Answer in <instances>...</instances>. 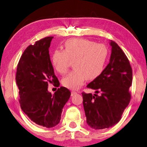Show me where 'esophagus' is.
Masks as SVG:
<instances>
[{
    "instance_id": "1",
    "label": "esophagus",
    "mask_w": 147,
    "mask_h": 147,
    "mask_svg": "<svg viewBox=\"0 0 147 147\" xmlns=\"http://www.w3.org/2000/svg\"><path fill=\"white\" fill-rule=\"evenodd\" d=\"M75 94H76V92H74V91H72L71 92V96H74V95Z\"/></svg>"
}]
</instances>
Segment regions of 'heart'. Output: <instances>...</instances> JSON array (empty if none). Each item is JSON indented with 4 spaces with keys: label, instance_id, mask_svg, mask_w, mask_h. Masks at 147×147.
<instances>
[{
    "label": "heart",
    "instance_id": "b5f03b06",
    "mask_svg": "<svg viewBox=\"0 0 147 147\" xmlns=\"http://www.w3.org/2000/svg\"><path fill=\"white\" fill-rule=\"evenodd\" d=\"M109 51L102 44L85 38H71L64 44V51L55 50L51 56L54 69L60 74L69 69L70 61H73L74 69L62 80L65 87L76 90L85 79L93 80L102 73Z\"/></svg>",
    "mask_w": 147,
    "mask_h": 147
}]
</instances>
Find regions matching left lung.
I'll list each match as a JSON object with an SVG mask.
<instances>
[{
    "label": "left lung",
    "instance_id": "obj_1",
    "mask_svg": "<svg viewBox=\"0 0 147 147\" xmlns=\"http://www.w3.org/2000/svg\"><path fill=\"white\" fill-rule=\"evenodd\" d=\"M109 44L111 55L109 65L86 86L94 90L95 94L82 93L86 123L96 130L107 129L119 123L131 100L129 90L133 71L129 59L115 42L111 40Z\"/></svg>",
    "mask_w": 147,
    "mask_h": 147
}]
</instances>
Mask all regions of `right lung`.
Returning a JSON list of instances; mask_svg holds the SVG:
<instances>
[{
  "mask_svg": "<svg viewBox=\"0 0 147 147\" xmlns=\"http://www.w3.org/2000/svg\"><path fill=\"white\" fill-rule=\"evenodd\" d=\"M53 38L45 37L28 46L20 57L16 74L20 108L32 122L47 128L59 123L63 107L71 96L70 90L64 86L53 94L48 90L49 83L60 85L49 55Z\"/></svg>",
  "mask_w": 147,
  "mask_h": 147,
  "instance_id": "add662e5",
  "label": "right lung"
}]
</instances>
